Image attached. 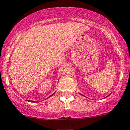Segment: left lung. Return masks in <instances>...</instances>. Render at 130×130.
<instances>
[{
    "label": "left lung",
    "instance_id": "1",
    "mask_svg": "<svg viewBox=\"0 0 130 130\" xmlns=\"http://www.w3.org/2000/svg\"><path fill=\"white\" fill-rule=\"evenodd\" d=\"M81 94V95H83V94ZM83 96H84V95H83ZM108 96H109V95H108ZM107 96H106V97H105V98H107Z\"/></svg>",
    "mask_w": 130,
    "mask_h": 130
}]
</instances>
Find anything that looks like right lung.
Here are the masks:
<instances>
[{
    "label": "right lung",
    "mask_w": 130,
    "mask_h": 130,
    "mask_svg": "<svg viewBox=\"0 0 130 130\" xmlns=\"http://www.w3.org/2000/svg\"><path fill=\"white\" fill-rule=\"evenodd\" d=\"M55 94V93H53V94H51V95H50V96H49V97H48V98H50V97L52 96H53V94ZM48 98H47V99H48ZM29 102H34V101H29Z\"/></svg>",
    "instance_id": "1"
}]
</instances>
